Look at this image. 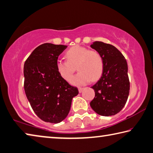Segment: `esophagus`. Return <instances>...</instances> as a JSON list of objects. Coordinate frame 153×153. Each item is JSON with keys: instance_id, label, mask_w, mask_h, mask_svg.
Here are the masks:
<instances>
[{"instance_id": "1", "label": "esophagus", "mask_w": 153, "mask_h": 153, "mask_svg": "<svg viewBox=\"0 0 153 153\" xmlns=\"http://www.w3.org/2000/svg\"><path fill=\"white\" fill-rule=\"evenodd\" d=\"M84 89V88H82V87H79V93H81V92L82 91V90Z\"/></svg>"}]
</instances>
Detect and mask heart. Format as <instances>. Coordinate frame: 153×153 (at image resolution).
Segmentation results:
<instances>
[{"label":"heart","instance_id":"obj_1","mask_svg":"<svg viewBox=\"0 0 153 153\" xmlns=\"http://www.w3.org/2000/svg\"><path fill=\"white\" fill-rule=\"evenodd\" d=\"M66 57L67 61L58 59L56 62V70L62 79L69 81L76 66L79 72L71 80L74 85H84L91 81H96L103 73V58L96 51L76 45L68 50Z\"/></svg>","mask_w":153,"mask_h":153}]
</instances>
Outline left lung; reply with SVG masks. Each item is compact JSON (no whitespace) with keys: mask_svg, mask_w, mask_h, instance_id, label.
Masks as SVG:
<instances>
[{"mask_svg":"<svg viewBox=\"0 0 153 153\" xmlns=\"http://www.w3.org/2000/svg\"><path fill=\"white\" fill-rule=\"evenodd\" d=\"M91 47L103 58L104 71L101 78L91 87L95 97L90 106L101 116H112L121 111L129 96L130 83L127 61L112 45L95 41Z\"/></svg>","mask_w":153,"mask_h":153,"instance_id":"1","label":"left lung"}]
</instances>
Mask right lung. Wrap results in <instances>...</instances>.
Instances as JSON below:
<instances>
[{"label": "right lung", "mask_w": 153, "mask_h": 153, "mask_svg": "<svg viewBox=\"0 0 153 153\" xmlns=\"http://www.w3.org/2000/svg\"><path fill=\"white\" fill-rule=\"evenodd\" d=\"M66 45L44 43L37 47L24 66V90L37 116L42 121L58 123L66 119L72 98L79 94L62 79L56 70V62Z\"/></svg>", "instance_id": "add662e5"}]
</instances>
